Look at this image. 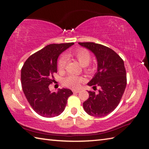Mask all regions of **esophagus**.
<instances>
[{
    "label": "esophagus",
    "instance_id": "esophagus-1",
    "mask_svg": "<svg viewBox=\"0 0 149 149\" xmlns=\"http://www.w3.org/2000/svg\"><path fill=\"white\" fill-rule=\"evenodd\" d=\"M72 91H73V93H79V90H73Z\"/></svg>",
    "mask_w": 149,
    "mask_h": 149
}]
</instances>
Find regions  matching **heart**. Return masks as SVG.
I'll return each instance as SVG.
<instances>
[{
    "instance_id": "b5f03b06",
    "label": "heart",
    "mask_w": 149,
    "mask_h": 149,
    "mask_svg": "<svg viewBox=\"0 0 149 149\" xmlns=\"http://www.w3.org/2000/svg\"><path fill=\"white\" fill-rule=\"evenodd\" d=\"M69 56H72L73 57L77 59L79 63L82 66H86L85 71L87 72H90L91 68L88 67L89 63L91 61V55L88 51L84 48H79L75 49L74 51L71 52L69 53ZM66 64V58L65 57H62L58 61V68L60 71H62L65 68ZM84 81L83 77L76 76L74 75H69L63 80V85L65 87H70L72 89L78 88L80 84Z\"/></svg>"
}]
</instances>
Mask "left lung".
<instances>
[{"instance_id": "obj_1", "label": "left lung", "mask_w": 149, "mask_h": 149, "mask_svg": "<svg viewBox=\"0 0 149 149\" xmlns=\"http://www.w3.org/2000/svg\"><path fill=\"white\" fill-rule=\"evenodd\" d=\"M95 54L97 72L87 85L101 89L97 93L89 91V98L83 103L86 112L91 116L104 117L120 103L127 85L126 70L122 58L112 49L94 42H79Z\"/></svg>"}]
</instances>
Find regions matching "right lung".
Returning <instances> with one entry per match:
<instances>
[{"label":"right lung","instance_id":"right-lung-1","mask_svg":"<svg viewBox=\"0 0 149 149\" xmlns=\"http://www.w3.org/2000/svg\"><path fill=\"white\" fill-rule=\"evenodd\" d=\"M74 42L52 44L44 47L28 58L21 70V84L24 93L32 108L44 117L58 116L65 109L68 99L73 93L69 89L49 91L55 81L57 60L60 54L74 45Z\"/></svg>","mask_w":149,"mask_h":149}]
</instances>
